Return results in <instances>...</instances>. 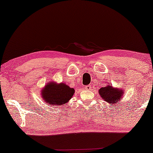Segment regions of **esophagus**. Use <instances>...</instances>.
Instances as JSON below:
<instances>
[{
    "instance_id": "esophagus-1",
    "label": "esophagus",
    "mask_w": 153,
    "mask_h": 153,
    "mask_svg": "<svg viewBox=\"0 0 153 153\" xmlns=\"http://www.w3.org/2000/svg\"><path fill=\"white\" fill-rule=\"evenodd\" d=\"M85 90H88V91H90V90L91 89V85H85Z\"/></svg>"
}]
</instances>
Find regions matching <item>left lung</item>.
Returning <instances> with one entry per match:
<instances>
[{"mask_svg":"<svg viewBox=\"0 0 153 153\" xmlns=\"http://www.w3.org/2000/svg\"><path fill=\"white\" fill-rule=\"evenodd\" d=\"M99 95L102 99L110 104L115 106L116 103L120 102L124 96V90L119 88H115L111 83H107L105 86L102 87L98 91Z\"/></svg>","mask_w":153,"mask_h":153,"instance_id":"obj_1","label":"left lung"}]
</instances>
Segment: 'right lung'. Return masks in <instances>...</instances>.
I'll return each mask as SVG.
<instances>
[{"label":"right lung","mask_w":153,"mask_h":153,"mask_svg":"<svg viewBox=\"0 0 153 153\" xmlns=\"http://www.w3.org/2000/svg\"><path fill=\"white\" fill-rule=\"evenodd\" d=\"M40 96L49 106L65 105L74 95L75 91L65 83L49 81L41 90Z\"/></svg>","instance_id":"obj_1"}]
</instances>
